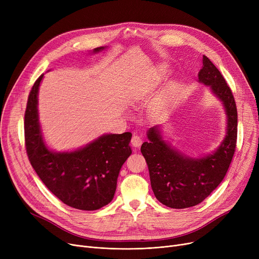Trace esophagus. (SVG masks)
<instances>
[{
  "instance_id": "1",
  "label": "esophagus",
  "mask_w": 259,
  "mask_h": 259,
  "mask_svg": "<svg viewBox=\"0 0 259 259\" xmlns=\"http://www.w3.org/2000/svg\"><path fill=\"white\" fill-rule=\"evenodd\" d=\"M143 143V140L142 138L140 137V135H133L132 139H131V144L133 147L135 148H139Z\"/></svg>"
}]
</instances>
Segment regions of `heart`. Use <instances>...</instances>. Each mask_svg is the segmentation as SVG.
I'll list each match as a JSON object with an SVG mask.
<instances>
[{
  "mask_svg": "<svg viewBox=\"0 0 259 259\" xmlns=\"http://www.w3.org/2000/svg\"><path fill=\"white\" fill-rule=\"evenodd\" d=\"M160 76H162V70H159L158 71V77H160ZM172 93V91H170V94Z\"/></svg>",
  "mask_w": 259,
  "mask_h": 259,
  "instance_id": "b5f03b06",
  "label": "heart"
}]
</instances>
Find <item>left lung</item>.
<instances>
[{
  "label": "left lung",
  "mask_w": 259,
  "mask_h": 259,
  "mask_svg": "<svg viewBox=\"0 0 259 259\" xmlns=\"http://www.w3.org/2000/svg\"><path fill=\"white\" fill-rule=\"evenodd\" d=\"M199 83L210 86L227 114V135L213 153L192 158L173 149L162 140L157 126L148 130L142 145L155 197L173 209L193 207L207 198L223 182L232 161L237 141V109L233 93L223 74L206 57L198 72Z\"/></svg>",
  "instance_id": "left-lung-1"
}]
</instances>
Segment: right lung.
I'll use <instances>...</instances> for the list:
<instances>
[{"mask_svg":"<svg viewBox=\"0 0 259 259\" xmlns=\"http://www.w3.org/2000/svg\"><path fill=\"white\" fill-rule=\"evenodd\" d=\"M104 47L95 48L94 52ZM44 74L32 86L25 111V146L38 178L65 205L93 211L113 199L119 170L131 154L132 134H105L71 152H54L44 143L37 113V92Z\"/></svg>","mask_w":259,"mask_h":259,"instance_id":"add662e5","label":"right lung"}]
</instances>
